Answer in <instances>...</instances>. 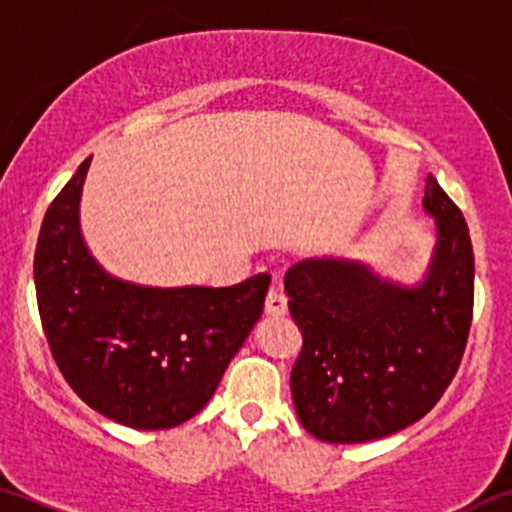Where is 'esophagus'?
<instances>
[{"label": "esophagus", "mask_w": 512, "mask_h": 512, "mask_svg": "<svg viewBox=\"0 0 512 512\" xmlns=\"http://www.w3.org/2000/svg\"><path fill=\"white\" fill-rule=\"evenodd\" d=\"M286 311H289V306H286V296L279 289H269L267 301H265L267 316L282 318V316H286Z\"/></svg>", "instance_id": "1"}]
</instances>
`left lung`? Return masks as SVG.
Here are the masks:
<instances>
[{
    "label": "left lung",
    "mask_w": 512,
    "mask_h": 512,
    "mask_svg": "<svg viewBox=\"0 0 512 512\" xmlns=\"http://www.w3.org/2000/svg\"><path fill=\"white\" fill-rule=\"evenodd\" d=\"M435 245L420 284L367 262L316 257L289 267L284 291L303 335L291 369L301 425L333 445L379 440L432 411L462 362L474 311V250L462 211L425 179Z\"/></svg>",
    "instance_id": "left-lung-1"
}]
</instances>
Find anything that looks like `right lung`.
Instances as JSON below:
<instances>
[{
	"mask_svg": "<svg viewBox=\"0 0 512 512\" xmlns=\"http://www.w3.org/2000/svg\"><path fill=\"white\" fill-rule=\"evenodd\" d=\"M89 162L48 206L38 235L33 282L43 333L89 408L126 428H174L209 403L260 320L272 277L160 289L109 274L80 228Z\"/></svg>",
	"mask_w": 512,
	"mask_h": 512,
	"instance_id": "1",
	"label": "right lung"
}]
</instances>
